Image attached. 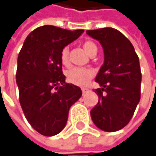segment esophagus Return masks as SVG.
Listing matches in <instances>:
<instances>
[{
	"label": "esophagus",
	"instance_id": "1",
	"mask_svg": "<svg viewBox=\"0 0 156 156\" xmlns=\"http://www.w3.org/2000/svg\"><path fill=\"white\" fill-rule=\"evenodd\" d=\"M88 92H89V89H88V88H86V87H83V88H82V94H83V95L86 94Z\"/></svg>",
	"mask_w": 156,
	"mask_h": 156
}]
</instances>
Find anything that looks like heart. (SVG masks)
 <instances>
[{"label":"heart","instance_id":"heart-1","mask_svg":"<svg viewBox=\"0 0 156 156\" xmlns=\"http://www.w3.org/2000/svg\"><path fill=\"white\" fill-rule=\"evenodd\" d=\"M83 48L86 52L91 56L94 53L97 52V46L94 43L91 41H87L83 44ZM61 62L62 63L67 66L69 65V48L64 47L61 52ZM94 75L92 69H85V68H72L67 72V79L70 83L77 86H84L86 85L89 79Z\"/></svg>","mask_w":156,"mask_h":156}]
</instances>
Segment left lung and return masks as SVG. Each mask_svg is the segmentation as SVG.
<instances>
[{
    "label": "left lung",
    "instance_id": "obj_1",
    "mask_svg": "<svg viewBox=\"0 0 156 156\" xmlns=\"http://www.w3.org/2000/svg\"><path fill=\"white\" fill-rule=\"evenodd\" d=\"M87 34L101 44L105 60L95 82L99 97L90 112L94 125L106 132L124 128L131 120L140 101L141 70L139 59L130 41L112 27L87 30Z\"/></svg>",
    "mask_w": 156,
    "mask_h": 156
}]
</instances>
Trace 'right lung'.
I'll return each instance as SVG.
<instances>
[{
  "label": "right lung",
  "mask_w": 156,
  "mask_h": 156,
  "mask_svg": "<svg viewBox=\"0 0 156 156\" xmlns=\"http://www.w3.org/2000/svg\"><path fill=\"white\" fill-rule=\"evenodd\" d=\"M83 32L39 27L27 36L19 53L16 82L20 103L29 124L44 136L63 129L69 108L82 95L79 87L65 82L61 52Z\"/></svg>",
  "instance_id": "right-lung-1"
}]
</instances>
